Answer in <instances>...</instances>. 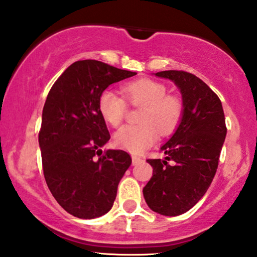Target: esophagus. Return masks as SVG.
<instances>
[{
    "label": "esophagus",
    "instance_id": "34e87169",
    "mask_svg": "<svg viewBox=\"0 0 257 257\" xmlns=\"http://www.w3.org/2000/svg\"><path fill=\"white\" fill-rule=\"evenodd\" d=\"M132 159H133V164H134V166H136V164H139L140 162H142V161H143L142 157L136 156V155H133Z\"/></svg>",
    "mask_w": 257,
    "mask_h": 257
}]
</instances>
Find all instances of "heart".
Masks as SVG:
<instances>
[{"label": "heart", "instance_id": "b5f03b06", "mask_svg": "<svg viewBox=\"0 0 257 257\" xmlns=\"http://www.w3.org/2000/svg\"><path fill=\"white\" fill-rule=\"evenodd\" d=\"M126 101L135 107H142L139 125H126L115 134V143L123 149L140 154L153 146L159 136L175 131L183 116L182 98L167 94V88L159 81L141 78L122 87ZM98 110L112 126H119L126 114L125 101L114 91L103 90L98 97Z\"/></svg>", "mask_w": 257, "mask_h": 257}]
</instances>
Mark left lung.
Instances as JSON below:
<instances>
[{
	"label": "left lung",
	"instance_id": "left-lung-1",
	"mask_svg": "<svg viewBox=\"0 0 257 257\" xmlns=\"http://www.w3.org/2000/svg\"><path fill=\"white\" fill-rule=\"evenodd\" d=\"M155 75L180 88L184 110L175 134L161 147L164 160H147L153 176L143 188V196L152 210L177 216L191 209L209 188L227 126L221 100L201 78L183 70Z\"/></svg>",
	"mask_w": 257,
	"mask_h": 257
}]
</instances>
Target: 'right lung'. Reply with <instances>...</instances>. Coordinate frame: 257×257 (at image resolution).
I'll list each match as a JSON object with an SVG mask.
<instances>
[{
	"mask_svg": "<svg viewBox=\"0 0 257 257\" xmlns=\"http://www.w3.org/2000/svg\"><path fill=\"white\" fill-rule=\"evenodd\" d=\"M134 75L101 61H76L48 94L39 133L44 179L55 200L75 217L108 213L132 164L124 150H101L110 134L98 97L108 85Z\"/></svg>",
	"mask_w": 257,
	"mask_h": 257,
	"instance_id": "right-lung-1",
	"label": "right lung"
}]
</instances>
